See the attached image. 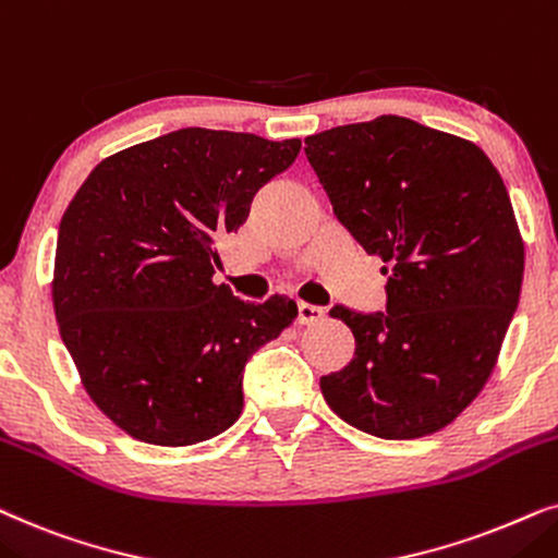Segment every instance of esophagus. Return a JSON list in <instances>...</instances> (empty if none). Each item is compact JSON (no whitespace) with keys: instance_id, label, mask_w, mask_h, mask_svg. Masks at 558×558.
I'll return each mask as SVG.
<instances>
[{"instance_id":"esophagus-1","label":"esophagus","mask_w":558,"mask_h":558,"mask_svg":"<svg viewBox=\"0 0 558 558\" xmlns=\"http://www.w3.org/2000/svg\"><path fill=\"white\" fill-rule=\"evenodd\" d=\"M322 318H324V308L311 306V303H299V306H295V324L311 326L322 322Z\"/></svg>"}]
</instances>
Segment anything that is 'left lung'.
<instances>
[{"label":"left lung","mask_w":558,"mask_h":558,"mask_svg":"<svg viewBox=\"0 0 558 558\" xmlns=\"http://www.w3.org/2000/svg\"><path fill=\"white\" fill-rule=\"evenodd\" d=\"M333 217L388 275L385 311L333 306L354 356L326 403L380 439L449 426L485 388L518 308L523 236L500 173L470 140L383 114L306 137Z\"/></svg>","instance_id":"1"}]
</instances>
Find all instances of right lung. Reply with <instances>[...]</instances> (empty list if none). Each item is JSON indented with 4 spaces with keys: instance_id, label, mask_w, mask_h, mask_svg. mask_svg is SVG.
<instances>
[{
    "instance_id": "1",
    "label": "right lung",
    "mask_w": 558,
    "mask_h": 558,
    "mask_svg": "<svg viewBox=\"0 0 558 558\" xmlns=\"http://www.w3.org/2000/svg\"><path fill=\"white\" fill-rule=\"evenodd\" d=\"M301 140L185 128L109 155L58 229L53 308L81 383L132 439L191 447L240 418L242 373L295 318L214 283L236 232Z\"/></svg>"
}]
</instances>
